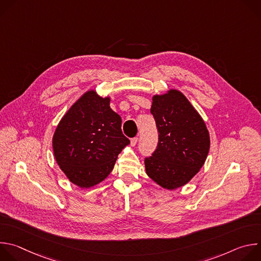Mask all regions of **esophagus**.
Listing matches in <instances>:
<instances>
[{
	"mask_svg": "<svg viewBox=\"0 0 261 261\" xmlns=\"http://www.w3.org/2000/svg\"><path fill=\"white\" fill-rule=\"evenodd\" d=\"M137 141H138V137H133V138H131V145H132V146L136 145Z\"/></svg>",
	"mask_w": 261,
	"mask_h": 261,
	"instance_id": "1",
	"label": "esophagus"
}]
</instances>
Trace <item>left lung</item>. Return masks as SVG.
Returning <instances> with one entry per match:
<instances>
[{
  "mask_svg": "<svg viewBox=\"0 0 261 261\" xmlns=\"http://www.w3.org/2000/svg\"><path fill=\"white\" fill-rule=\"evenodd\" d=\"M158 130V144L145 157L146 174L169 190L187 184L202 167L210 150L206 126L180 92L170 90L153 97L151 107Z\"/></svg>",
  "mask_w": 261,
  "mask_h": 261,
  "instance_id": "8db88e82",
  "label": "left lung"
}]
</instances>
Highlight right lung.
Masks as SVG:
<instances>
[{"mask_svg": "<svg viewBox=\"0 0 261 261\" xmlns=\"http://www.w3.org/2000/svg\"><path fill=\"white\" fill-rule=\"evenodd\" d=\"M110 99L89 91L59 123L53 138L55 158L67 177L81 188L102 181L114 169L118 155L130 143L122 119Z\"/></svg>", "mask_w": 261, "mask_h": 261, "instance_id": "1", "label": "right lung"}]
</instances>
